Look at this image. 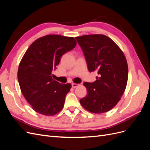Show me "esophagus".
Here are the masks:
<instances>
[{"label": "esophagus", "mask_w": 150, "mask_h": 150, "mask_svg": "<svg viewBox=\"0 0 150 150\" xmlns=\"http://www.w3.org/2000/svg\"><path fill=\"white\" fill-rule=\"evenodd\" d=\"M71 85H72V88H73L78 87V86H79L78 84H76V83H72Z\"/></svg>", "instance_id": "34e87169"}]
</instances>
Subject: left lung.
<instances>
[{
	"mask_svg": "<svg viewBox=\"0 0 150 150\" xmlns=\"http://www.w3.org/2000/svg\"><path fill=\"white\" fill-rule=\"evenodd\" d=\"M82 49L89 72L97 71L94 82H85L88 94L79 101L93 113L111 110L120 101L126 87L128 67L120 48L106 35H86L75 38Z\"/></svg>",
	"mask_w": 150,
	"mask_h": 150,
	"instance_id": "left-lung-1",
	"label": "left lung"
}]
</instances>
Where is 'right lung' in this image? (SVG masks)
<instances>
[{
	"label": "right lung",
	"mask_w": 150,
	"mask_h": 150,
	"mask_svg": "<svg viewBox=\"0 0 150 150\" xmlns=\"http://www.w3.org/2000/svg\"><path fill=\"white\" fill-rule=\"evenodd\" d=\"M76 45L72 37L47 35L35 40L27 50L19 64L17 78L22 94L35 111L53 116L64 106L71 85L54 80L52 71L63 54Z\"/></svg>",
	"instance_id": "right-lung-1"
}]
</instances>
